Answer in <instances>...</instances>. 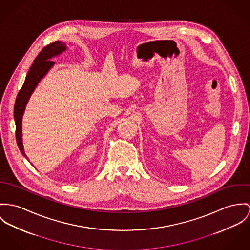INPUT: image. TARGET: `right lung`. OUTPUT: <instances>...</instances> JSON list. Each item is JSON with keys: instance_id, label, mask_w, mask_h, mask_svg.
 <instances>
[{"instance_id": "right-lung-1", "label": "right lung", "mask_w": 250, "mask_h": 250, "mask_svg": "<svg viewBox=\"0 0 250 250\" xmlns=\"http://www.w3.org/2000/svg\"><path fill=\"white\" fill-rule=\"evenodd\" d=\"M66 49L65 43L60 41L53 42L47 45H45L38 56L35 58L34 62L32 63L28 73L25 77L24 83L20 89L19 93L16 98L15 104H14V120L16 125V141L19 146L20 151L26 157L23 150L22 140H21V119L22 114L26 105V103L32 94L33 90L35 89L36 85L38 84L41 79L43 77L47 71L52 67L54 62L50 59L58 54L62 53Z\"/></svg>"}]
</instances>
